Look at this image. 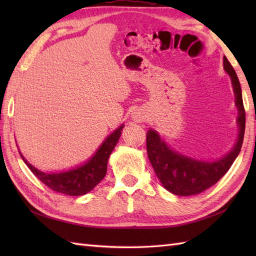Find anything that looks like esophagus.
<instances>
[{
    "mask_svg": "<svg viewBox=\"0 0 256 256\" xmlns=\"http://www.w3.org/2000/svg\"><path fill=\"white\" fill-rule=\"evenodd\" d=\"M144 114L143 113H140V112H134L133 114H132V118H133V121L134 122H138V123H140V122H142L143 120H144Z\"/></svg>",
    "mask_w": 256,
    "mask_h": 256,
    "instance_id": "obj_1",
    "label": "esophagus"
}]
</instances>
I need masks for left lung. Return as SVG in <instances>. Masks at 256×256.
<instances>
[{"label": "left lung", "mask_w": 256, "mask_h": 256, "mask_svg": "<svg viewBox=\"0 0 256 256\" xmlns=\"http://www.w3.org/2000/svg\"><path fill=\"white\" fill-rule=\"evenodd\" d=\"M224 68L231 78L236 106L238 111L236 120L238 138L229 153L214 162L198 160L170 148L155 130L150 128L146 134V148L150 164L164 188L174 194L192 196L204 192L226 175L240 154L246 131V111L243 106L242 90L236 70L226 57H224Z\"/></svg>", "instance_id": "left-lung-1"}]
</instances>
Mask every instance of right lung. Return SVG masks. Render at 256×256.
<instances>
[{
    "label": "right lung",
    "instance_id": "add662e5",
    "mask_svg": "<svg viewBox=\"0 0 256 256\" xmlns=\"http://www.w3.org/2000/svg\"><path fill=\"white\" fill-rule=\"evenodd\" d=\"M123 128L124 124H122L116 131L108 135L96 153L90 157L88 162L70 170L60 172H40L34 166H32L24 158V156L20 154H20L32 172L42 182H44L47 187L52 189L54 192H62L68 196L86 194V192H91L104 178L108 168V160L112 150L116 148V143L118 142Z\"/></svg>",
    "mask_w": 256,
    "mask_h": 256
}]
</instances>
